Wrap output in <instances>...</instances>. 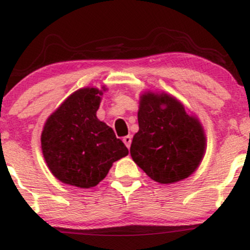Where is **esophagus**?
I'll return each instance as SVG.
<instances>
[{
    "label": "esophagus",
    "mask_w": 250,
    "mask_h": 250,
    "mask_svg": "<svg viewBox=\"0 0 250 250\" xmlns=\"http://www.w3.org/2000/svg\"><path fill=\"white\" fill-rule=\"evenodd\" d=\"M123 142H125V145L127 146L128 149L130 148V145H131V136H130V135H128V136L123 137Z\"/></svg>",
    "instance_id": "obj_1"
}]
</instances>
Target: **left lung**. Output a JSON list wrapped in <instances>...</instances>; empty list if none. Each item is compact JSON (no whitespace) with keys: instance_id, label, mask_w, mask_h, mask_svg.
Masks as SVG:
<instances>
[{"instance_id":"1","label":"left lung","mask_w":250,"mask_h":250,"mask_svg":"<svg viewBox=\"0 0 250 250\" xmlns=\"http://www.w3.org/2000/svg\"><path fill=\"white\" fill-rule=\"evenodd\" d=\"M139 131L130 146L133 161L154 180L171 185L199 168L207 147L200 120L170 94L145 91L137 111Z\"/></svg>"}]
</instances>
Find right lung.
Listing matches in <instances>:
<instances>
[{
    "label": "right lung",
    "mask_w": 250,
    "mask_h": 250,
    "mask_svg": "<svg viewBox=\"0 0 250 250\" xmlns=\"http://www.w3.org/2000/svg\"><path fill=\"white\" fill-rule=\"evenodd\" d=\"M105 90L103 85L74 91L44 123L43 157L50 173L65 185L95 187L114 162L128 155L125 143L96 116Z\"/></svg>",
    "instance_id": "add662e5"
}]
</instances>
